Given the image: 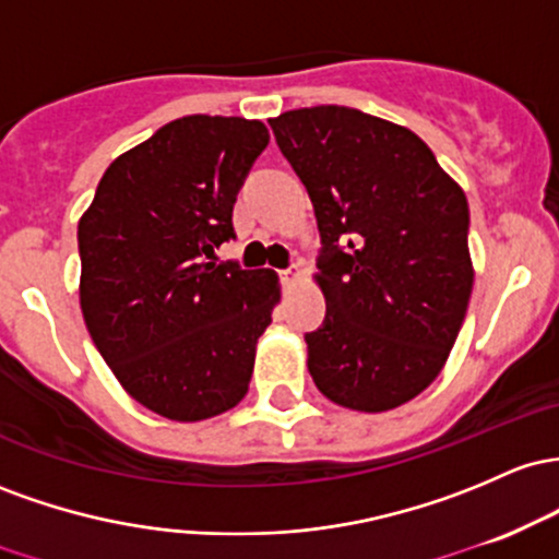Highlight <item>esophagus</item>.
Instances as JSON below:
<instances>
[{
    "label": "esophagus",
    "mask_w": 559,
    "mask_h": 559,
    "mask_svg": "<svg viewBox=\"0 0 559 559\" xmlns=\"http://www.w3.org/2000/svg\"><path fill=\"white\" fill-rule=\"evenodd\" d=\"M280 277H282V282H285V285H296V282H300L304 274H300L298 266H290V269H282Z\"/></svg>",
    "instance_id": "esophagus-1"
}]
</instances>
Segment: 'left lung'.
<instances>
[{
	"mask_svg": "<svg viewBox=\"0 0 559 559\" xmlns=\"http://www.w3.org/2000/svg\"><path fill=\"white\" fill-rule=\"evenodd\" d=\"M309 192L328 300L306 335L319 391L388 412L438 378L473 293L462 187L415 131L343 105L269 118Z\"/></svg>",
	"mask_w": 559,
	"mask_h": 559,
	"instance_id": "left-lung-1",
	"label": "left lung"
}]
</instances>
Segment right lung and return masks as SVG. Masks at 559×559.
<instances>
[{"instance_id":"obj_1","label":"right lung","mask_w":559,"mask_h":559,"mask_svg":"<svg viewBox=\"0 0 559 559\" xmlns=\"http://www.w3.org/2000/svg\"><path fill=\"white\" fill-rule=\"evenodd\" d=\"M269 144L261 121L185 116L118 155L79 222L81 311L127 393L198 423L240 404L272 324V269L216 263L231 209Z\"/></svg>"}]
</instances>
